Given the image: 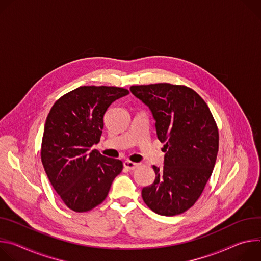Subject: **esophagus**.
<instances>
[{
	"label": "esophagus",
	"instance_id": "34e87169",
	"mask_svg": "<svg viewBox=\"0 0 261 261\" xmlns=\"http://www.w3.org/2000/svg\"><path fill=\"white\" fill-rule=\"evenodd\" d=\"M139 166H140V164L133 163V162H130V161H125V162L123 163V167H124L126 170H128V171H133V170L137 169Z\"/></svg>",
	"mask_w": 261,
	"mask_h": 261
}]
</instances>
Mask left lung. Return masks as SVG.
Masks as SVG:
<instances>
[{
  "label": "left lung",
  "mask_w": 261,
  "mask_h": 261,
  "mask_svg": "<svg viewBox=\"0 0 261 261\" xmlns=\"http://www.w3.org/2000/svg\"><path fill=\"white\" fill-rule=\"evenodd\" d=\"M155 120L165 143L164 166H153L155 179L143 188L146 205L161 216L191 208L212 176L219 150V132L206 102L189 87L168 83L132 86Z\"/></svg>",
  "instance_id": "left-lung-1"
}]
</instances>
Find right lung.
I'll return each instance as SVG.
<instances>
[{
	"instance_id": "right-lung-1",
	"label": "right lung",
	"mask_w": 261,
	"mask_h": 261,
	"mask_svg": "<svg viewBox=\"0 0 261 261\" xmlns=\"http://www.w3.org/2000/svg\"><path fill=\"white\" fill-rule=\"evenodd\" d=\"M128 93L118 87H79L58 99L47 115L41 162L53 188L73 212L100 204L123 169L121 161L91 147L100 140L108 108Z\"/></svg>"
}]
</instances>
